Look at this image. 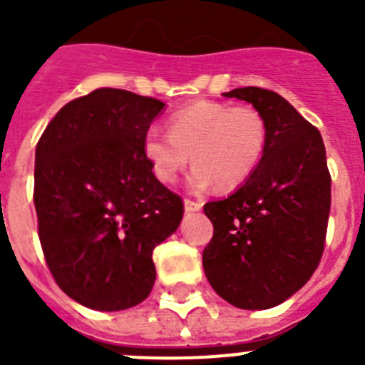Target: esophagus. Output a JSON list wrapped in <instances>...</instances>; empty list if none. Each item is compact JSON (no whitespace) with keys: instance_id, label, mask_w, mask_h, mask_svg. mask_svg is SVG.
Wrapping results in <instances>:
<instances>
[{"instance_id":"34e87169","label":"esophagus","mask_w":365,"mask_h":365,"mask_svg":"<svg viewBox=\"0 0 365 365\" xmlns=\"http://www.w3.org/2000/svg\"><path fill=\"white\" fill-rule=\"evenodd\" d=\"M202 208L201 202L192 201V199H185V210L186 212H199Z\"/></svg>"}]
</instances>
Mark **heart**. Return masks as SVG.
I'll list each match as a JSON object with an SVG mask.
<instances>
[{"mask_svg": "<svg viewBox=\"0 0 365 365\" xmlns=\"http://www.w3.org/2000/svg\"><path fill=\"white\" fill-rule=\"evenodd\" d=\"M170 133L151 128L144 135L143 151L151 173L163 185H172L190 163L193 190L240 186L256 172L267 148L265 117L252 106H230L215 100H197L177 109Z\"/></svg>", "mask_w": 365, "mask_h": 365, "instance_id": "1", "label": "heart"}]
</instances>
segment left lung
Returning a JSON list of instances; mask_svg holds the SVG:
<instances>
[{"instance_id": "obj_1", "label": "left lung", "mask_w": 365, "mask_h": 365, "mask_svg": "<svg viewBox=\"0 0 365 365\" xmlns=\"http://www.w3.org/2000/svg\"><path fill=\"white\" fill-rule=\"evenodd\" d=\"M252 104L269 138L256 172L222 201L205 205L214 237L202 250L212 289L234 307H276L298 292L322 259L331 175L320 131L278 93H222Z\"/></svg>"}]
</instances>
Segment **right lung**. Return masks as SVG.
<instances>
[{"instance_id": "right-lung-1", "label": "right lung", "mask_w": 365, "mask_h": 365, "mask_svg": "<svg viewBox=\"0 0 365 365\" xmlns=\"http://www.w3.org/2000/svg\"><path fill=\"white\" fill-rule=\"evenodd\" d=\"M164 106L102 87L63 106L38 140L40 243L54 282L83 307L111 312L144 302L155 283L153 248L185 214L143 151Z\"/></svg>"}]
</instances>
